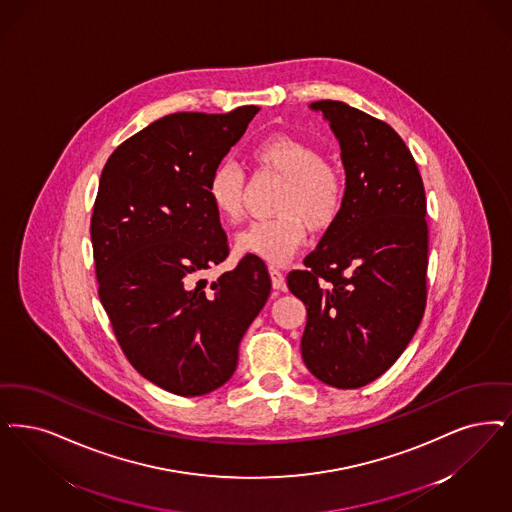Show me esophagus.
Here are the masks:
<instances>
[{
	"label": "esophagus",
	"instance_id": "34e87169",
	"mask_svg": "<svg viewBox=\"0 0 512 512\" xmlns=\"http://www.w3.org/2000/svg\"><path fill=\"white\" fill-rule=\"evenodd\" d=\"M270 272V278H272V287L278 289V291H284L286 289V278H284V272L278 268V266H270L268 268Z\"/></svg>",
	"mask_w": 512,
	"mask_h": 512
}]
</instances>
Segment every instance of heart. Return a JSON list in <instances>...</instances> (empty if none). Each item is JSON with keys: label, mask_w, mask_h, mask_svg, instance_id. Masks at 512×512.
Listing matches in <instances>:
<instances>
[{"label": "heart", "mask_w": 512, "mask_h": 512, "mask_svg": "<svg viewBox=\"0 0 512 512\" xmlns=\"http://www.w3.org/2000/svg\"><path fill=\"white\" fill-rule=\"evenodd\" d=\"M249 160L259 171L284 179L274 207L276 219L247 226L236 238L240 253H249L268 263L284 265L305 242V226L314 232L337 221L345 205V179L341 171L324 160L318 146L291 135H270L249 150ZM244 171L223 160L209 173L205 184L215 215L236 225L244 215Z\"/></svg>", "instance_id": "b5f03b06"}]
</instances>
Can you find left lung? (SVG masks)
Returning a JSON list of instances; mask_svg holds the SVG:
<instances>
[{"instance_id":"1","label":"left lung","mask_w":512,"mask_h":512,"mask_svg":"<svg viewBox=\"0 0 512 512\" xmlns=\"http://www.w3.org/2000/svg\"><path fill=\"white\" fill-rule=\"evenodd\" d=\"M310 108L322 110L339 139L347 192L287 287L307 307L301 352L310 373L335 389H358L400 358L425 314V186L389 123L339 101Z\"/></svg>"}]
</instances>
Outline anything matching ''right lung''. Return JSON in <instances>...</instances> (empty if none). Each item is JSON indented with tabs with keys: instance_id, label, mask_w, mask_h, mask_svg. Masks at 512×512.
<instances>
[{
	"instance_id": "obj_1",
	"label": "right lung",
	"mask_w": 512,
	"mask_h": 512,
	"mask_svg": "<svg viewBox=\"0 0 512 512\" xmlns=\"http://www.w3.org/2000/svg\"><path fill=\"white\" fill-rule=\"evenodd\" d=\"M257 112L169 114L123 141L101 173L91 217L101 303L129 364L179 396L225 385L270 295L266 265L249 253L205 280L230 251L205 184Z\"/></svg>"
}]
</instances>
